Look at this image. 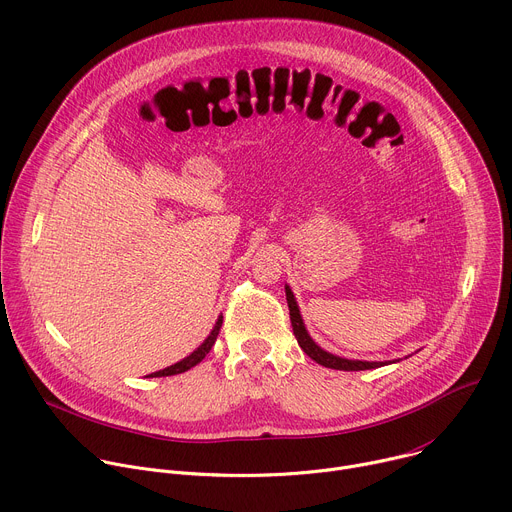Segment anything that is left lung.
<instances>
[{"mask_svg":"<svg viewBox=\"0 0 512 512\" xmlns=\"http://www.w3.org/2000/svg\"><path fill=\"white\" fill-rule=\"evenodd\" d=\"M285 298H287V306H289V320H291V326H294V334L298 338V344L302 346V350L312 358L316 360L318 364H322V367L326 369H336V371H367V369H377V367H383V362H367V360H348V358H340V356H334L326 350H322L308 334L304 322H302V316H300V310H298V304H296V298L294 294H291V289L285 285Z\"/></svg>","mask_w":512,"mask_h":512,"instance_id":"obj_1","label":"left lung"}]
</instances>
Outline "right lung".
<instances>
[{
    "label": "right lung",
    "instance_id": "add662e5",
    "mask_svg": "<svg viewBox=\"0 0 512 512\" xmlns=\"http://www.w3.org/2000/svg\"><path fill=\"white\" fill-rule=\"evenodd\" d=\"M221 326H223V316L218 318V322H216V326L212 328V332L208 334V338L190 354V356H186V358H182L180 362H176V364H172V367H168V369H164V371H158V373H154V375H150V377H170V375H180V373H186V371H190L192 367H196V364L210 352V348L214 346V342H216V336H218V332H221Z\"/></svg>",
    "mask_w": 512,
    "mask_h": 512
}]
</instances>
